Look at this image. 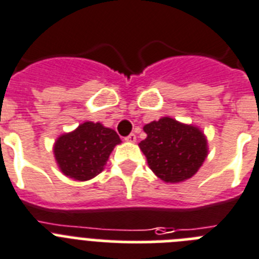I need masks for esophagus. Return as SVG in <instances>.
<instances>
[{
	"label": "esophagus",
	"instance_id": "obj_1",
	"mask_svg": "<svg viewBox=\"0 0 259 259\" xmlns=\"http://www.w3.org/2000/svg\"><path fill=\"white\" fill-rule=\"evenodd\" d=\"M125 141H126V142H136L137 141V137H136V134H129V136L126 137V138H125Z\"/></svg>",
	"mask_w": 259,
	"mask_h": 259
}]
</instances>
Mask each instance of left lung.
I'll return each mask as SVG.
<instances>
[{
  "mask_svg": "<svg viewBox=\"0 0 259 259\" xmlns=\"http://www.w3.org/2000/svg\"><path fill=\"white\" fill-rule=\"evenodd\" d=\"M147 138L139 147L152 172L165 183H180L197 173L207 155V142L199 129L169 117L147 123Z\"/></svg>",
  "mask_w": 259,
  "mask_h": 259,
  "instance_id": "8db88e82",
  "label": "left lung"
}]
</instances>
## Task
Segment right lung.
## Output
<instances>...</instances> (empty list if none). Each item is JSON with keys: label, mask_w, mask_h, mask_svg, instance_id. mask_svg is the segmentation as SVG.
Here are the masks:
<instances>
[{"label": "right lung", "mask_w": 259, "mask_h": 259, "mask_svg": "<svg viewBox=\"0 0 259 259\" xmlns=\"http://www.w3.org/2000/svg\"><path fill=\"white\" fill-rule=\"evenodd\" d=\"M120 142L114 130L89 121L57 139L55 156L64 175L86 181L104 169L112 150Z\"/></svg>", "instance_id": "1"}]
</instances>
